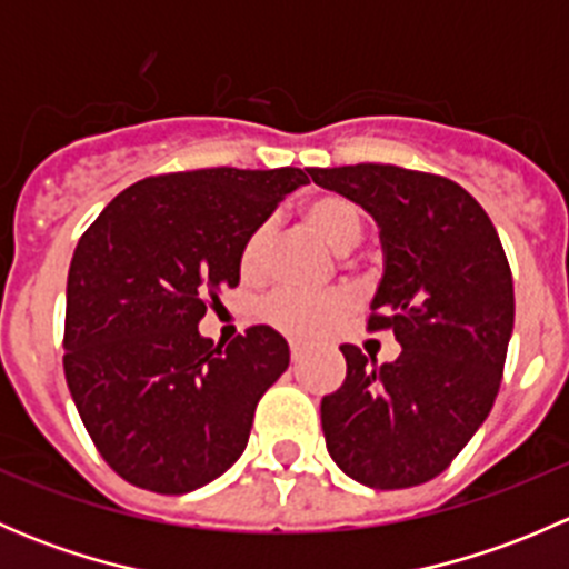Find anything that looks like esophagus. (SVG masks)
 Returning a JSON list of instances; mask_svg holds the SVG:
<instances>
[{"label":"esophagus","mask_w":569,"mask_h":569,"mask_svg":"<svg viewBox=\"0 0 569 569\" xmlns=\"http://www.w3.org/2000/svg\"><path fill=\"white\" fill-rule=\"evenodd\" d=\"M291 360H295V363H300V358H302V343H297V341H291Z\"/></svg>","instance_id":"esophagus-1"}]
</instances>
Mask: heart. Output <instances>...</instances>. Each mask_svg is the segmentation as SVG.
Listing matches in <instances>:
<instances>
[{"mask_svg": "<svg viewBox=\"0 0 569 569\" xmlns=\"http://www.w3.org/2000/svg\"><path fill=\"white\" fill-rule=\"evenodd\" d=\"M302 220L313 233L336 252L352 250L363 237V214L358 206L343 194H319L308 200ZM269 242H272V222H261L248 233L239 250V272L242 278L256 280L267 269ZM358 300L349 289H332L325 295H300V291H278L263 302L261 313L269 325L289 332L295 338H319L341 325L355 311Z\"/></svg>", "mask_w": 569, "mask_h": 569, "instance_id": "heart-1", "label": "heart"}]
</instances>
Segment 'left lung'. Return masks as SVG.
I'll list each match as a JSON object with an SVG mask.
<instances>
[{
    "label": "left lung",
    "mask_w": 569,
    "mask_h": 569,
    "mask_svg": "<svg viewBox=\"0 0 569 569\" xmlns=\"http://www.w3.org/2000/svg\"><path fill=\"white\" fill-rule=\"evenodd\" d=\"M380 226L386 274L369 332L401 355L371 366L343 343L347 380L321 399L338 468L375 490L435 479L490 416L515 325L512 269L487 211L457 181L396 164L308 170Z\"/></svg>",
    "instance_id": "obj_1"
}]
</instances>
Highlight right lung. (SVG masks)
Masks as SVG:
<instances>
[{
	"label": "right lung",
	"mask_w": 569,
	"mask_h": 569,
	"mask_svg": "<svg viewBox=\"0 0 569 569\" xmlns=\"http://www.w3.org/2000/svg\"><path fill=\"white\" fill-rule=\"evenodd\" d=\"M308 170L209 168L142 178L82 233L68 269L62 369L109 468L181 496L226 473L289 343L256 325L228 347L198 332L239 283V250Z\"/></svg>",
	"instance_id": "right-lung-1"
}]
</instances>
